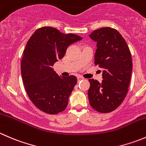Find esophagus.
Returning a JSON list of instances; mask_svg holds the SVG:
<instances>
[{"label": "esophagus", "instance_id": "obj_1", "mask_svg": "<svg viewBox=\"0 0 146 146\" xmlns=\"http://www.w3.org/2000/svg\"><path fill=\"white\" fill-rule=\"evenodd\" d=\"M77 78H78V82L80 81V80H83V78L81 77V76H78Z\"/></svg>", "mask_w": 146, "mask_h": 146}]
</instances>
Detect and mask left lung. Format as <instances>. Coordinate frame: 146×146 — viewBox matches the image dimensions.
<instances>
[{
  "label": "left lung",
  "mask_w": 146,
  "mask_h": 146,
  "mask_svg": "<svg viewBox=\"0 0 146 146\" xmlns=\"http://www.w3.org/2000/svg\"><path fill=\"white\" fill-rule=\"evenodd\" d=\"M97 42L95 65L103 69V80L89 79L88 98L91 107L100 113L119 107L129 91L132 71L130 50L123 36L111 27H102L90 35Z\"/></svg>",
  "instance_id": "obj_1"
}]
</instances>
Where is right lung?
Segmentation results:
<instances>
[{
	"label": "right lung",
	"mask_w": 146,
	"mask_h": 146,
	"mask_svg": "<svg viewBox=\"0 0 146 146\" xmlns=\"http://www.w3.org/2000/svg\"><path fill=\"white\" fill-rule=\"evenodd\" d=\"M81 39L76 35H65L54 27H43L28 40L20 66L22 78L28 97L41 111L56 114L67 107L77 78L58 76L52 66L64 56L69 45Z\"/></svg>",
	"instance_id": "add662e5"
}]
</instances>
